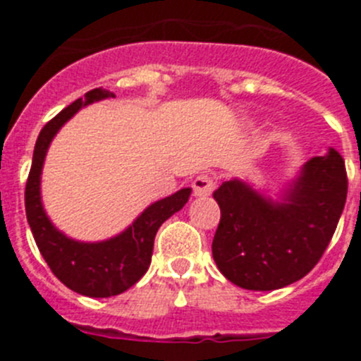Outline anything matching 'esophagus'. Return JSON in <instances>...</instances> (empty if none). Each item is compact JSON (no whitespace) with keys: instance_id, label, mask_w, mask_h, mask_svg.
<instances>
[{"instance_id":"1","label":"esophagus","mask_w":361,"mask_h":361,"mask_svg":"<svg viewBox=\"0 0 361 361\" xmlns=\"http://www.w3.org/2000/svg\"><path fill=\"white\" fill-rule=\"evenodd\" d=\"M191 188H193V195L195 197H208L215 190V183H213V178L209 175H199L193 180Z\"/></svg>"}]
</instances>
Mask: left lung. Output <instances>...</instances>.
I'll use <instances>...</instances> for the list:
<instances>
[{
	"label": "left lung",
	"mask_w": 361,
	"mask_h": 361,
	"mask_svg": "<svg viewBox=\"0 0 361 361\" xmlns=\"http://www.w3.org/2000/svg\"><path fill=\"white\" fill-rule=\"evenodd\" d=\"M220 224L213 260L238 288L273 291L304 279L324 255L347 199L342 155L312 157L271 199L255 184L231 178L213 193Z\"/></svg>",
	"instance_id": "8db88e82"
}]
</instances>
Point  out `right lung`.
I'll return each instance as SVG.
<instances>
[{
  "label": "right lung",
  "instance_id": "right-lung-1",
  "mask_svg": "<svg viewBox=\"0 0 361 361\" xmlns=\"http://www.w3.org/2000/svg\"><path fill=\"white\" fill-rule=\"evenodd\" d=\"M116 97L111 92L94 88L85 99L73 101L44 124L34 148L32 168L25 188V209L34 240L54 275L66 288L92 298H108L130 289L148 271L152 262L153 240L157 229L173 213L180 212L191 195V188H183L173 195L149 204L128 228L116 237L99 242H81L66 237L52 224L41 200V171L50 142L81 108Z\"/></svg>",
  "mask_w": 361,
  "mask_h": 361
}]
</instances>
